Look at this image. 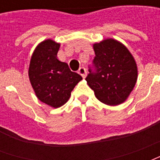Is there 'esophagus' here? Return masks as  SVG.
<instances>
[{"instance_id": "1", "label": "esophagus", "mask_w": 160, "mask_h": 160, "mask_svg": "<svg viewBox=\"0 0 160 160\" xmlns=\"http://www.w3.org/2000/svg\"><path fill=\"white\" fill-rule=\"evenodd\" d=\"M78 73H80V75L83 77V78H85L86 75H87V69H86L85 68H83V67H81V68H80V69H79V72H78Z\"/></svg>"}]
</instances>
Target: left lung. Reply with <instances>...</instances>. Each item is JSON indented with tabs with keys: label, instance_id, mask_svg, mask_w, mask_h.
Returning <instances> with one entry per match:
<instances>
[{
	"label": "left lung",
	"instance_id": "obj_1",
	"mask_svg": "<svg viewBox=\"0 0 160 160\" xmlns=\"http://www.w3.org/2000/svg\"><path fill=\"white\" fill-rule=\"evenodd\" d=\"M95 57L86 78L98 100L118 105L127 99L137 80V66L128 49L114 39L94 43Z\"/></svg>",
	"mask_w": 160,
	"mask_h": 160
}]
</instances>
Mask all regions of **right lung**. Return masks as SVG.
Wrapping results in <instances>:
<instances>
[{
  "label": "right lung",
  "mask_w": 160,
  "mask_h": 160,
  "mask_svg": "<svg viewBox=\"0 0 160 160\" xmlns=\"http://www.w3.org/2000/svg\"><path fill=\"white\" fill-rule=\"evenodd\" d=\"M60 43L48 39L33 52L29 67V79L40 101L54 108L68 100L71 92L82 77L72 72L66 62L57 59Z\"/></svg>",
  "instance_id": "right-lung-1"
}]
</instances>
